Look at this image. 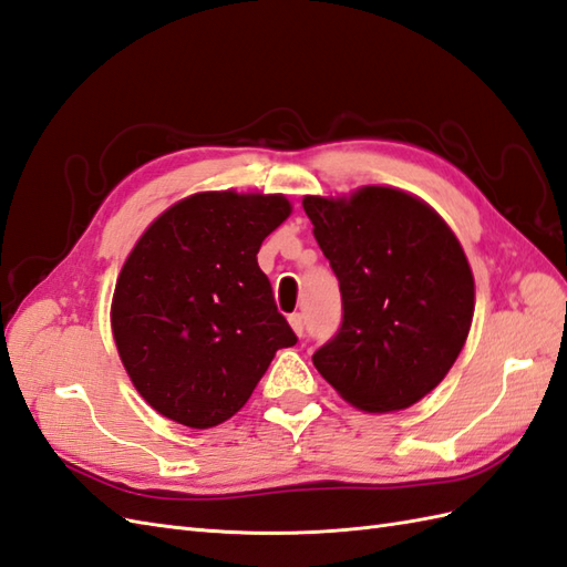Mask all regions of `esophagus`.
<instances>
[{
    "label": "esophagus",
    "instance_id": "esophagus-1",
    "mask_svg": "<svg viewBox=\"0 0 567 567\" xmlns=\"http://www.w3.org/2000/svg\"><path fill=\"white\" fill-rule=\"evenodd\" d=\"M289 326H292V331L299 338L305 336V316H301V313H289Z\"/></svg>",
    "mask_w": 567,
    "mask_h": 567
}]
</instances>
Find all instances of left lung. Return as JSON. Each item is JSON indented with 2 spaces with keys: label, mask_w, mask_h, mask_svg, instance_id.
I'll return each instance as SVG.
<instances>
[{
  "label": "left lung",
  "mask_w": 567,
  "mask_h": 567,
  "mask_svg": "<svg viewBox=\"0 0 567 567\" xmlns=\"http://www.w3.org/2000/svg\"><path fill=\"white\" fill-rule=\"evenodd\" d=\"M301 205L343 297V323L313 352L316 370L360 411L411 408L466 343L476 289L462 244L399 188L307 195Z\"/></svg>",
  "instance_id": "left-lung-1"
}]
</instances>
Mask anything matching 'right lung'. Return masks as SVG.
Masks as SVG:
<instances>
[{"label": "right lung", "mask_w": 567, "mask_h": 567, "mask_svg": "<svg viewBox=\"0 0 567 567\" xmlns=\"http://www.w3.org/2000/svg\"><path fill=\"white\" fill-rule=\"evenodd\" d=\"M292 213L285 195L213 190L168 207L117 275L111 326L140 396L186 427L239 413L297 336L258 248Z\"/></svg>", "instance_id": "obj_1"}]
</instances>
